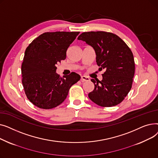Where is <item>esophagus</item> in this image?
I'll list each match as a JSON object with an SVG mask.
<instances>
[{
	"instance_id": "1",
	"label": "esophagus",
	"mask_w": 158,
	"mask_h": 158,
	"mask_svg": "<svg viewBox=\"0 0 158 158\" xmlns=\"http://www.w3.org/2000/svg\"><path fill=\"white\" fill-rule=\"evenodd\" d=\"M81 82H85V81H89V78L85 76H81Z\"/></svg>"
}]
</instances>
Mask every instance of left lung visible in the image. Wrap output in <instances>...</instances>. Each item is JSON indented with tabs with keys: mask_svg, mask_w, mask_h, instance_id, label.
<instances>
[{
	"mask_svg": "<svg viewBox=\"0 0 158 158\" xmlns=\"http://www.w3.org/2000/svg\"><path fill=\"white\" fill-rule=\"evenodd\" d=\"M77 40L94 48L99 69L106 70L101 81L91 79L95 88L88 94L89 99L102 107L118 105L132 87L135 66L131 49L120 37L111 32H82Z\"/></svg>",
	"mask_w": 158,
	"mask_h": 158,
	"instance_id": "obj_1",
	"label": "left lung"
}]
</instances>
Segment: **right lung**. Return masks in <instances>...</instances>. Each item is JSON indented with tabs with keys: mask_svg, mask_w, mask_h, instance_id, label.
<instances>
[{
	"mask_svg": "<svg viewBox=\"0 0 158 158\" xmlns=\"http://www.w3.org/2000/svg\"><path fill=\"white\" fill-rule=\"evenodd\" d=\"M79 32H45L29 44L22 64V84L27 98L41 109L61 104L70 88L81 76L76 72L60 77L56 64L64 60L66 51Z\"/></svg>",
	"mask_w": 158,
	"mask_h": 158,
	"instance_id": "obj_1",
	"label": "right lung"
}]
</instances>
